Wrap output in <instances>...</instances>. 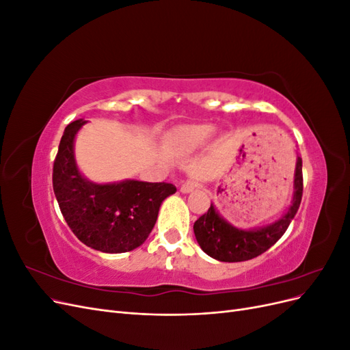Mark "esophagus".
I'll return each instance as SVG.
<instances>
[{"label":"esophagus","instance_id":"obj_1","mask_svg":"<svg viewBox=\"0 0 350 350\" xmlns=\"http://www.w3.org/2000/svg\"><path fill=\"white\" fill-rule=\"evenodd\" d=\"M196 187H197V183H196V181H193V179H189V181H187V183H184V184H183V187H181V193H183V194H189V193H193L194 189H196Z\"/></svg>","mask_w":350,"mask_h":350}]
</instances>
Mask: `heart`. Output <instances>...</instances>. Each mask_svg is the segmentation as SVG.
I'll return each mask as SVG.
<instances>
[{"instance_id":"obj_1","label":"heart","mask_w":350,"mask_h":350,"mask_svg":"<svg viewBox=\"0 0 350 350\" xmlns=\"http://www.w3.org/2000/svg\"><path fill=\"white\" fill-rule=\"evenodd\" d=\"M213 134V126L208 124L179 125L165 135V144L169 150L189 154L204 147Z\"/></svg>"}]
</instances>
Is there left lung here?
Wrapping results in <instances>:
<instances>
[{"label": "left lung", "instance_id": "8db88e82", "mask_svg": "<svg viewBox=\"0 0 350 350\" xmlns=\"http://www.w3.org/2000/svg\"><path fill=\"white\" fill-rule=\"evenodd\" d=\"M302 198V159L296 156L293 175V196L288 210L269 225L243 229L234 226L211 203L194 224V235L200 248L217 261L238 262L251 260L276 243L291 225Z\"/></svg>", "mask_w": 350, "mask_h": 350}]
</instances>
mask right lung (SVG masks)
Masks as SVG:
<instances>
[{
  "label": "right lung",
  "mask_w": 350,
  "mask_h": 350,
  "mask_svg": "<svg viewBox=\"0 0 350 350\" xmlns=\"http://www.w3.org/2000/svg\"><path fill=\"white\" fill-rule=\"evenodd\" d=\"M86 122L68 124L59 142L52 184L61 213L84 245L108 254L133 251L150 235L163 200L176 188L137 179L90 181L81 174L74 153L77 133Z\"/></svg>",
  "instance_id": "obj_1"
}]
</instances>
